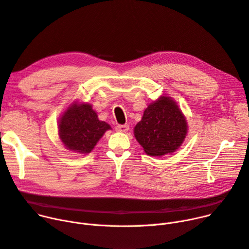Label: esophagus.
I'll return each mask as SVG.
<instances>
[{"label": "esophagus", "instance_id": "esophagus-1", "mask_svg": "<svg viewBox=\"0 0 249 249\" xmlns=\"http://www.w3.org/2000/svg\"><path fill=\"white\" fill-rule=\"evenodd\" d=\"M116 130L119 131V132H127L129 130V126L127 124L117 125V126H116Z\"/></svg>", "mask_w": 249, "mask_h": 249}]
</instances>
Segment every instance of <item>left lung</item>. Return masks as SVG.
I'll use <instances>...</instances> for the list:
<instances>
[{
  "mask_svg": "<svg viewBox=\"0 0 249 249\" xmlns=\"http://www.w3.org/2000/svg\"><path fill=\"white\" fill-rule=\"evenodd\" d=\"M187 123L176 103L160 97L144 111L134 128V135L146 154L162 156L174 152L184 141Z\"/></svg>",
  "mask_w": 249,
  "mask_h": 249,
  "instance_id": "8db88e82",
  "label": "left lung"
}]
</instances>
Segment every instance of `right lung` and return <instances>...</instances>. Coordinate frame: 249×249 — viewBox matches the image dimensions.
Segmentation results:
<instances>
[{
	"instance_id": "obj_1",
	"label": "right lung",
	"mask_w": 249,
	"mask_h": 249,
	"mask_svg": "<svg viewBox=\"0 0 249 249\" xmlns=\"http://www.w3.org/2000/svg\"><path fill=\"white\" fill-rule=\"evenodd\" d=\"M110 125L98 119L92 106L74 104L62 115L59 122V135L69 150L90 153Z\"/></svg>"
}]
</instances>
